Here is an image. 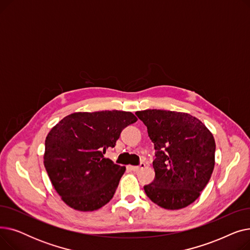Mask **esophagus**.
<instances>
[{"instance_id": "esophagus-1", "label": "esophagus", "mask_w": 250, "mask_h": 250, "mask_svg": "<svg viewBox=\"0 0 250 250\" xmlns=\"http://www.w3.org/2000/svg\"><path fill=\"white\" fill-rule=\"evenodd\" d=\"M144 167H145V163H141L139 166H129V169L132 170V171H134V172H138L140 169H142Z\"/></svg>"}]
</instances>
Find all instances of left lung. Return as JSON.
<instances>
[{
  "instance_id": "left-lung-1",
  "label": "left lung",
  "mask_w": 250,
  "mask_h": 250,
  "mask_svg": "<svg viewBox=\"0 0 250 250\" xmlns=\"http://www.w3.org/2000/svg\"><path fill=\"white\" fill-rule=\"evenodd\" d=\"M154 144L155 178L144 187L161 208L179 209L199 198L212 176L216 144L198 118L185 112L147 109L136 112Z\"/></svg>"
}]
</instances>
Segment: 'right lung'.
<instances>
[{"mask_svg": "<svg viewBox=\"0 0 250 250\" xmlns=\"http://www.w3.org/2000/svg\"><path fill=\"white\" fill-rule=\"evenodd\" d=\"M128 111L75 112L50 129L43 163L62 200L77 211H95L111 199L125 167L104 158L122 130L136 123Z\"/></svg>", "mask_w": 250, "mask_h": 250, "instance_id": "1", "label": "right lung"}]
</instances>
